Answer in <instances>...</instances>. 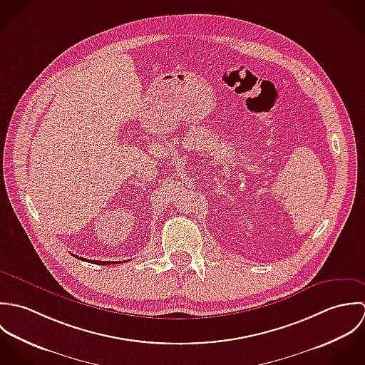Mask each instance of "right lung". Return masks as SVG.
Instances as JSON below:
<instances>
[{
  "label": "right lung",
  "mask_w": 365,
  "mask_h": 365,
  "mask_svg": "<svg viewBox=\"0 0 365 365\" xmlns=\"http://www.w3.org/2000/svg\"><path fill=\"white\" fill-rule=\"evenodd\" d=\"M76 257V255H74ZM78 259H83L84 261V258H81V257H77ZM86 261H88V259H86ZM88 262H94V264H97V265H111V264H117L115 261H88ZM121 264V262H120Z\"/></svg>",
  "instance_id": "right-lung-1"
}]
</instances>
